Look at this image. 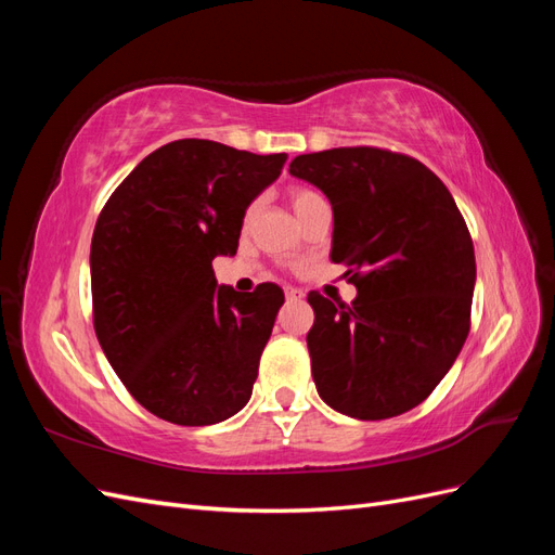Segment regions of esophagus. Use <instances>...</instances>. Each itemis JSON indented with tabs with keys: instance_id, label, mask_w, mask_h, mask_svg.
Segmentation results:
<instances>
[{
	"instance_id": "1",
	"label": "esophagus",
	"mask_w": 555,
	"mask_h": 555,
	"mask_svg": "<svg viewBox=\"0 0 555 555\" xmlns=\"http://www.w3.org/2000/svg\"><path fill=\"white\" fill-rule=\"evenodd\" d=\"M284 296H287V300H300V298H304L306 294H304V289L287 287V289H284Z\"/></svg>"
}]
</instances>
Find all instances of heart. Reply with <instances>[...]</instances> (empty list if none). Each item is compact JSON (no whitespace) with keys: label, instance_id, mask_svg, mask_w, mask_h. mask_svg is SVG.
<instances>
[{"label":"heart","instance_id":"heart-1","mask_svg":"<svg viewBox=\"0 0 555 555\" xmlns=\"http://www.w3.org/2000/svg\"><path fill=\"white\" fill-rule=\"evenodd\" d=\"M314 198H319V194H314L312 190H306V188H294V190L289 192V201H292L294 212H298L300 208H306V206L310 204V201H314ZM251 212H255V208L247 210V217H251Z\"/></svg>","mask_w":555,"mask_h":555}]
</instances>
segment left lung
Masks as SVG:
<instances>
[{"label": "left lung", "instance_id": "obj_1", "mask_svg": "<svg viewBox=\"0 0 555 555\" xmlns=\"http://www.w3.org/2000/svg\"><path fill=\"white\" fill-rule=\"evenodd\" d=\"M289 173L326 194L331 261L356 271L351 306L308 296L319 398L361 422L416 408L469 331L477 263L456 201L422 162L379 147L298 155Z\"/></svg>", "mask_w": 555, "mask_h": 555}]
</instances>
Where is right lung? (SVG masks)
<instances>
[{
  "mask_svg": "<svg viewBox=\"0 0 555 555\" xmlns=\"http://www.w3.org/2000/svg\"><path fill=\"white\" fill-rule=\"evenodd\" d=\"M287 155L182 139L147 155L99 215L94 331L115 375L155 416L212 426L241 412L284 294L217 287L215 257L238 249L243 217Z\"/></svg>",
  "mask_w": 555,
  "mask_h": 555,
  "instance_id": "obj_1",
  "label": "right lung"
}]
</instances>
